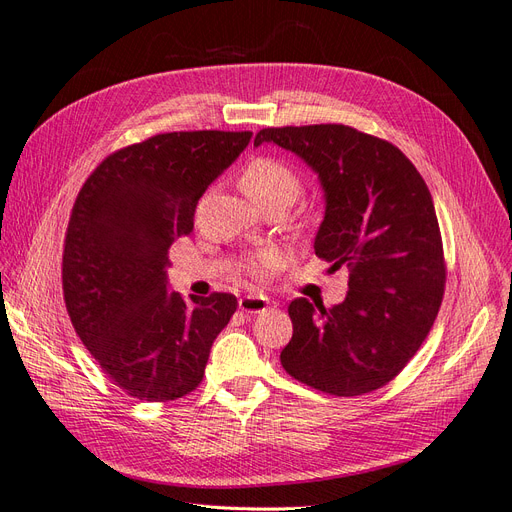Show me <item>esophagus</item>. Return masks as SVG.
<instances>
[{"mask_svg": "<svg viewBox=\"0 0 512 512\" xmlns=\"http://www.w3.org/2000/svg\"><path fill=\"white\" fill-rule=\"evenodd\" d=\"M270 300L266 298V295H259V293H251V295H244V298H240L238 306L242 312H251V315H257V312H263L268 308Z\"/></svg>", "mask_w": 512, "mask_h": 512, "instance_id": "esophagus-1", "label": "esophagus"}]
</instances>
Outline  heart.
<instances>
[{
    "mask_svg": "<svg viewBox=\"0 0 512 512\" xmlns=\"http://www.w3.org/2000/svg\"><path fill=\"white\" fill-rule=\"evenodd\" d=\"M240 183L263 208L274 204H285L289 208L304 189L300 172L276 155H259L251 159L240 174ZM244 268L257 278L270 276L280 268V255L274 249L257 251L246 257Z\"/></svg>",
    "mask_w": 512,
    "mask_h": 512,
    "instance_id": "1",
    "label": "heart"
}]
</instances>
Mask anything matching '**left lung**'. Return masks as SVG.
<instances>
[{"instance_id":"8db88e82","label":"left lung","mask_w":512,"mask_h":512,"mask_svg":"<svg viewBox=\"0 0 512 512\" xmlns=\"http://www.w3.org/2000/svg\"><path fill=\"white\" fill-rule=\"evenodd\" d=\"M321 178L325 217L315 253L349 268L342 304H289L293 336L280 364L295 381L338 398L381 389L430 334L442 304L447 261L425 180L391 142L338 123L266 127Z\"/></svg>"}]
</instances>
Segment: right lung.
<instances>
[{
  "instance_id": "obj_1",
  "label": "right lung",
  "mask_w": 512,
  "mask_h": 512,
  "mask_svg": "<svg viewBox=\"0 0 512 512\" xmlns=\"http://www.w3.org/2000/svg\"><path fill=\"white\" fill-rule=\"evenodd\" d=\"M251 131H170L108 155L74 202L63 242V300L112 385L168 402L202 383L236 295L168 293L170 246L193 232L195 206Z\"/></svg>"
}]
</instances>
